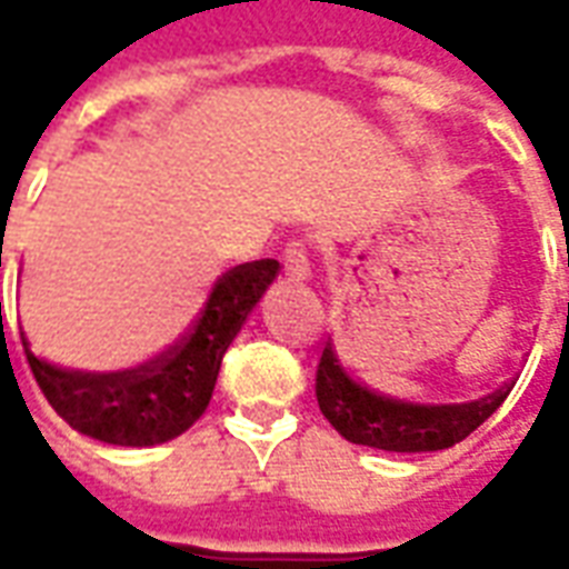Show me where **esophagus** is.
Segmentation results:
<instances>
[{
    "label": "esophagus",
    "instance_id": "1",
    "mask_svg": "<svg viewBox=\"0 0 569 569\" xmlns=\"http://www.w3.org/2000/svg\"><path fill=\"white\" fill-rule=\"evenodd\" d=\"M283 268L292 280H305L310 273V249L301 240H292L283 249Z\"/></svg>",
    "mask_w": 569,
    "mask_h": 569
}]
</instances>
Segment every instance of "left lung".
Wrapping results in <instances>:
<instances>
[{
    "instance_id": "left-lung-1",
    "label": "left lung",
    "mask_w": 569,
    "mask_h": 569,
    "mask_svg": "<svg viewBox=\"0 0 569 569\" xmlns=\"http://www.w3.org/2000/svg\"><path fill=\"white\" fill-rule=\"evenodd\" d=\"M512 387L515 383H506L493 393L460 406H423L375 393L366 383L350 378L335 357L332 345L322 347L317 366V402L322 418L353 445L399 453L441 451L463 441L502 406Z\"/></svg>"
}]
</instances>
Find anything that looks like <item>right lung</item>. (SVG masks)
I'll return each instance as SVG.
<instances>
[{
	"label": "right lung",
	"mask_w": 569,
	"mask_h": 569,
	"mask_svg": "<svg viewBox=\"0 0 569 569\" xmlns=\"http://www.w3.org/2000/svg\"><path fill=\"white\" fill-rule=\"evenodd\" d=\"M280 261L259 259L224 271L194 326L158 357L124 371L57 369L30 350L32 378L69 427L124 448H149L182 436L210 406L224 350L277 280Z\"/></svg>",
	"instance_id": "add662e5"
}]
</instances>
